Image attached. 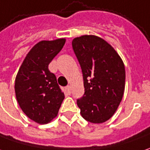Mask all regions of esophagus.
<instances>
[{"label": "esophagus", "instance_id": "1", "mask_svg": "<svg viewBox=\"0 0 150 150\" xmlns=\"http://www.w3.org/2000/svg\"><path fill=\"white\" fill-rule=\"evenodd\" d=\"M66 92L68 93V94H71V86H67L66 88Z\"/></svg>", "mask_w": 150, "mask_h": 150}]
</instances>
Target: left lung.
<instances>
[{
    "mask_svg": "<svg viewBox=\"0 0 150 150\" xmlns=\"http://www.w3.org/2000/svg\"><path fill=\"white\" fill-rule=\"evenodd\" d=\"M72 47L83 73L84 94L77 100L81 116L92 123L107 122L124 94V63L108 42L95 35L75 38Z\"/></svg>",
    "mask_w": 150,
    "mask_h": 150,
    "instance_id": "left-lung-1",
    "label": "left lung"
}]
</instances>
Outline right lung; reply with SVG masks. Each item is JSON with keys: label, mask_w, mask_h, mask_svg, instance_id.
I'll list each match as a JSON object with an SVG mask.
<instances>
[{"label": "right lung", "mask_w": 150, "mask_h": 150, "mask_svg": "<svg viewBox=\"0 0 150 150\" xmlns=\"http://www.w3.org/2000/svg\"><path fill=\"white\" fill-rule=\"evenodd\" d=\"M65 42L66 38L38 42L25 57L15 78V96L20 108L38 124L49 123L56 117L65 98L56 75L48 70Z\"/></svg>", "instance_id": "add662e5"}]
</instances>
